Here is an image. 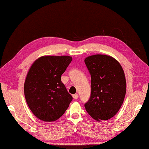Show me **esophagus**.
<instances>
[{"instance_id":"34e87169","label":"esophagus","mask_w":149,"mask_h":149,"mask_svg":"<svg viewBox=\"0 0 149 149\" xmlns=\"http://www.w3.org/2000/svg\"><path fill=\"white\" fill-rule=\"evenodd\" d=\"M72 97H73V98H74V99H77V98H78V97H79V95H78V94L75 93V94H74V95H73Z\"/></svg>"}]
</instances>
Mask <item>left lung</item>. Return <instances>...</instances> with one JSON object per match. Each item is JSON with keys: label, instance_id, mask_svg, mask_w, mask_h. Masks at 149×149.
<instances>
[{"label": "left lung", "instance_id": "obj_1", "mask_svg": "<svg viewBox=\"0 0 149 149\" xmlns=\"http://www.w3.org/2000/svg\"><path fill=\"white\" fill-rule=\"evenodd\" d=\"M91 75V95L84 104L88 114L97 121L115 116L121 107L126 93L124 72L113 57L96 54L84 59Z\"/></svg>", "mask_w": 149, "mask_h": 149}]
</instances>
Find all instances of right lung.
<instances>
[{"instance_id":"add662e5","label":"right lung","mask_w":149,"mask_h":149,"mask_svg":"<svg viewBox=\"0 0 149 149\" xmlns=\"http://www.w3.org/2000/svg\"><path fill=\"white\" fill-rule=\"evenodd\" d=\"M72 60L68 56H42L31 66L24 83V95L38 118L55 121L67 109L73 98L61 77Z\"/></svg>"}]
</instances>
